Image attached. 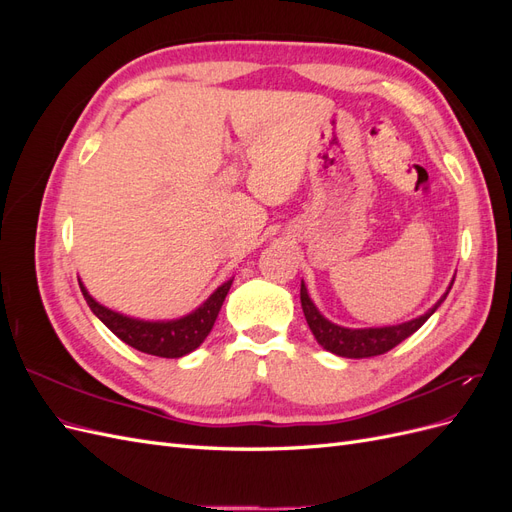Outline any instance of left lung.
Wrapping results in <instances>:
<instances>
[{"label":"left lung","instance_id":"obj_1","mask_svg":"<svg viewBox=\"0 0 512 512\" xmlns=\"http://www.w3.org/2000/svg\"><path fill=\"white\" fill-rule=\"evenodd\" d=\"M451 286H448V290H451ZM448 290L444 292V297H440V301L423 316L401 322V324H393V327H380V329H346V327H339V324H333L318 312V307L314 305L312 299H309L303 282H301V307H303L309 329H312L316 342L324 350H329L337 356H346V359H367V356H378L393 350L397 344H401L404 339H408L412 333L421 329L427 322V318L442 305Z\"/></svg>","mask_w":512,"mask_h":512}]
</instances>
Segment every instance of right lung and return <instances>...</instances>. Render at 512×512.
<instances>
[{
	"label": "right lung",
	"mask_w": 512,
	"mask_h": 512,
	"mask_svg": "<svg viewBox=\"0 0 512 512\" xmlns=\"http://www.w3.org/2000/svg\"><path fill=\"white\" fill-rule=\"evenodd\" d=\"M230 286H232V280L224 282L203 305L196 307L192 314L177 320H158V322L138 320V318L113 312V309L100 305L94 297H91L83 284H81V290L91 312H94L106 327L121 339V342H126L138 352L162 356V359H179V356L190 354L205 342V337L213 329L215 318L220 314Z\"/></svg>",
	"instance_id": "right-lung-1"
}]
</instances>
